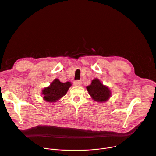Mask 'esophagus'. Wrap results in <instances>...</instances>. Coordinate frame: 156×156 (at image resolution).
<instances>
[{
	"label": "esophagus",
	"mask_w": 156,
	"mask_h": 156,
	"mask_svg": "<svg viewBox=\"0 0 156 156\" xmlns=\"http://www.w3.org/2000/svg\"><path fill=\"white\" fill-rule=\"evenodd\" d=\"M74 85L75 86H81L82 85V83H81V81L80 80H76L74 82Z\"/></svg>",
	"instance_id": "obj_1"
}]
</instances>
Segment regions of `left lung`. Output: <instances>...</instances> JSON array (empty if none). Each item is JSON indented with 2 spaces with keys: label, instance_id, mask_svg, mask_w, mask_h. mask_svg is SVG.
Instances as JSON below:
<instances>
[{
  "label": "left lung",
  "instance_id": "8db88e82",
  "mask_svg": "<svg viewBox=\"0 0 156 156\" xmlns=\"http://www.w3.org/2000/svg\"><path fill=\"white\" fill-rule=\"evenodd\" d=\"M86 88L92 99L97 102L102 103L108 101L111 96V91L109 88L103 85L98 78L94 79L91 84Z\"/></svg>",
  "mask_w": 156,
  "mask_h": 156
}]
</instances>
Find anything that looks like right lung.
<instances>
[{
    "label": "right lung",
    "mask_w": 156,
    "mask_h": 156,
    "mask_svg": "<svg viewBox=\"0 0 156 156\" xmlns=\"http://www.w3.org/2000/svg\"><path fill=\"white\" fill-rule=\"evenodd\" d=\"M72 85L70 81L62 83L59 79H54L48 87L42 90L43 99L48 102H55L66 94L69 87Z\"/></svg>",
    "instance_id": "right-lung-1"
}]
</instances>
